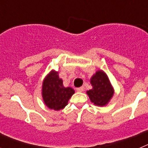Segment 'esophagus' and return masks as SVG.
Listing matches in <instances>:
<instances>
[{"mask_svg": "<svg viewBox=\"0 0 148 148\" xmlns=\"http://www.w3.org/2000/svg\"><path fill=\"white\" fill-rule=\"evenodd\" d=\"M76 90L78 91V92H82V91H84V87H78V88H76Z\"/></svg>", "mask_w": 148, "mask_h": 148, "instance_id": "obj_1", "label": "esophagus"}]
</instances>
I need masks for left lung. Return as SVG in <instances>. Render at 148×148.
Returning a JSON list of instances; mask_svg holds the SVG:
<instances>
[{"label":"left lung","instance_id":"1","mask_svg":"<svg viewBox=\"0 0 148 148\" xmlns=\"http://www.w3.org/2000/svg\"><path fill=\"white\" fill-rule=\"evenodd\" d=\"M90 84L92 88L87 90V94L91 102L99 107L107 105L114 94L108 75L103 70H98L90 78Z\"/></svg>","mask_w":148,"mask_h":148}]
</instances>
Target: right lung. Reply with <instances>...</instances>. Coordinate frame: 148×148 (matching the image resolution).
<instances>
[{
	"label": "right lung",
	"mask_w": 148,
	"mask_h": 148,
	"mask_svg": "<svg viewBox=\"0 0 148 148\" xmlns=\"http://www.w3.org/2000/svg\"><path fill=\"white\" fill-rule=\"evenodd\" d=\"M75 90L72 87H65L59 78L58 72L53 70L44 78L42 84L43 101L48 108L54 110H62L68 104Z\"/></svg>",
	"instance_id": "1"
}]
</instances>
